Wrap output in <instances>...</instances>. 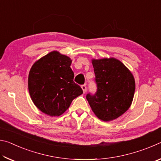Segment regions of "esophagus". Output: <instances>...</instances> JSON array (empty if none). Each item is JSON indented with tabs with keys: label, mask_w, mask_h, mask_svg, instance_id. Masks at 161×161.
<instances>
[{
	"label": "esophagus",
	"mask_w": 161,
	"mask_h": 161,
	"mask_svg": "<svg viewBox=\"0 0 161 161\" xmlns=\"http://www.w3.org/2000/svg\"><path fill=\"white\" fill-rule=\"evenodd\" d=\"M81 89H82L84 93H85V92H86V84H84V85H81Z\"/></svg>",
	"instance_id": "34e87169"
}]
</instances>
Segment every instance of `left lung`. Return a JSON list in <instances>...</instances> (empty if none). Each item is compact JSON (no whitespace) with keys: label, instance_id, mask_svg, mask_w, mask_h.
Listing matches in <instances>:
<instances>
[{"label":"left lung","instance_id":"1","mask_svg":"<svg viewBox=\"0 0 161 161\" xmlns=\"http://www.w3.org/2000/svg\"><path fill=\"white\" fill-rule=\"evenodd\" d=\"M97 90L86 99L98 118L109 121L129 109L134 96L136 84L130 70L114 58L92 60Z\"/></svg>","mask_w":161,"mask_h":161}]
</instances>
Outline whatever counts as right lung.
<instances>
[{
	"label": "right lung",
	"mask_w": 161,
	"mask_h": 161,
	"mask_svg": "<svg viewBox=\"0 0 161 161\" xmlns=\"http://www.w3.org/2000/svg\"><path fill=\"white\" fill-rule=\"evenodd\" d=\"M72 60L53 51L32 65L28 76V90L34 104L50 116H59L67 110L72 100L82 94L70 67Z\"/></svg>",
	"instance_id": "obj_1"
}]
</instances>
